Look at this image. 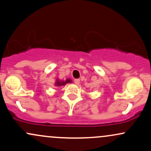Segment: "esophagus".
Listing matches in <instances>:
<instances>
[{
	"instance_id": "1",
	"label": "esophagus",
	"mask_w": 151,
	"mask_h": 151,
	"mask_svg": "<svg viewBox=\"0 0 151 151\" xmlns=\"http://www.w3.org/2000/svg\"><path fill=\"white\" fill-rule=\"evenodd\" d=\"M74 83H75L76 84H79V81H80V80H79V79H75L74 80Z\"/></svg>"
}]
</instances>
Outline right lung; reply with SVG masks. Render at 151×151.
<instances>
[{
	"label": "right lung",
	"mask_w": 151,
	"mask_h": 151,
	"mask_svg": "<svg viewBox=\"0 0 151 151\" xmlns=\"http://www.w3.org/2000/svg\"><path fill=\"white\" fill-rule=\"evenodd\" d=\"M72 82V80H71L70 79H66L65 81H60L59 79H57L56 81V83H55V86H64L66 84H67V83H70Z\"/></svg>",
	"instance_id": "add662e5"
}]
</instances>
